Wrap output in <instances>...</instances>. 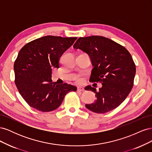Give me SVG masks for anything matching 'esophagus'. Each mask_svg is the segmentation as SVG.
Masks as SVG:
<instances>
[{"mask_svg":"<svg viewBox=\"0 0 152 152\" xmlns=\"http://www.w3.org/2000/svg\"><path fill=\"white\" fill-rule=\"evenodd\" d=\"M77 91H84V89L82 87H77Z\"/></svg>","mask_w":152,"mask_h":152,"instance_id":"1","label":"esophagus"}]
</instances>
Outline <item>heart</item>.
<instances>
[{"instance_id":"b5f03b06","label":"heart","mask_w":152,"mask_h":152,"mask_svg":"<svg viewBox=\"0 0 152 152\" xmlns=\"http://www.w3.org/2000/svg\"><path fill=\"white\" fill-rule=\"evenodd\" d=\"M75 80L77 84H80L83 83L84 81V77H82L81 76H77L75 78Z\"/></svg>"}]
</instances>
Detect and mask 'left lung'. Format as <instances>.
<instances>
[{"label": "left lung", "mask_w": 152, "mask_h": 152, "mask_svg": "<svg viewBox=\"0 0 152 152\" xmlns=\"http://www.w3.org/2000/svg\"><path fill=\"white\" fill-rule=\"evenodd\" d=\"M73 48L89 55L92 65L89 81L102 82V87H86L96 94V100L86 107L97 113H104L116 108L126 98L134 85L136 65L129 52L113 40L102 36L80 37Z\"/></svg>", "instance_id": "1"}]
</instances>
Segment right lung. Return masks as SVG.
Listing matches in <instances>:
<instances>
[{"mask_svg": "<svg viewBox=\"0 0 152 152\" xmlns=\"http://www.w3.org/2000/svg\"><path fill=\"white\" fill-rule=\"evenodd\" d=\"M77 37L48 35L27 43L14 64L15 84L31 107L43 112L56 110L74 86L56 84L51 80L52 68H59V59Z\"/></svg>", "mask_w": 152, "mask_h": 152, "instance_id": "add662e5", "label": "right lung"}]
</instances>
